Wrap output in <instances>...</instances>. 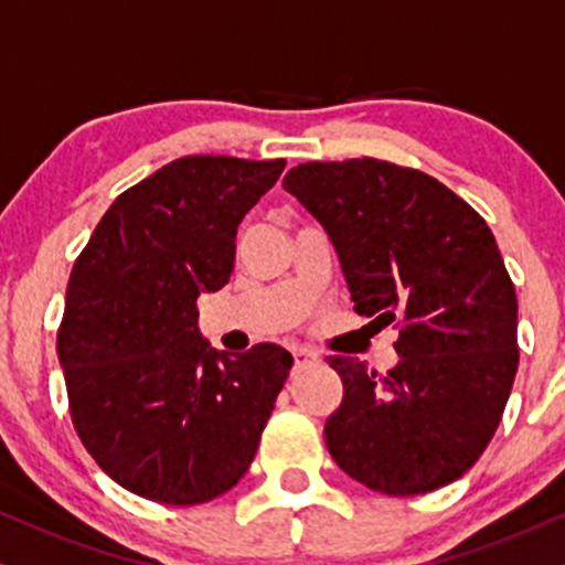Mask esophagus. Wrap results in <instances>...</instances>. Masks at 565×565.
Returning a JSON list of instances; mask_svg holds the SVG:
<instances>
[{
  "label": "esophagus",
  "instance_id": "1",
  "mask_svg": "<svg viewBox=\"0 0 565 565\" xmlns=\"http://www.w3.org/2000/svg\"><path fill=\"white\" fill-rule=\"evenodd\" d=\"M291 356H295V367H310V365H318V354L312 352V349L297 347V349H291Z\"/></svg>",
  "mask_w": 565,
  "mask_h": 565
}]
</instances>
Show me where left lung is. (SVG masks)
I'll return each mask as SVG.
<instances>
[{
	"mask_svg": "<svg viewBox=\"0 0 565 565\" xmlns=\"http://www.w3.org/2000/svg\"><path fill=\"white\" fill-rule=\"evenodd\" d=\"M339 253L360 316L398 328L402 360L344 383L326 446L352 480L423 495L459 480L501 423L519 367L516 289L490 226L419 169L381 159L307 161L284 177Z\"/></svg>",
	"mask_w": 565,
	"mask_h": 565,
	"instance_id": "left-lung-1",
	"label": "left lung"
}]
</instances>
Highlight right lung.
I'll use <instances>...</instances> for the list:
<instances>
[{"mask_svg": "<svg viewBox=\"0 0 565 565\" xmlns=\"http://www.w3.org/2000/svg\"><path fill=\"white\" fill-rule=\"evenodd\" d=\"M284 167L182 156L114 200L77 255L56 331L70 417L135 495L213 501L255 459L295 360L276 344L213 352L198 297L230 281L239 221Z\"/></svg>", "mask_w": 565, "mask_h": 565, "instance_id": "add662e5", "label": "right lung"}]
</instances>
